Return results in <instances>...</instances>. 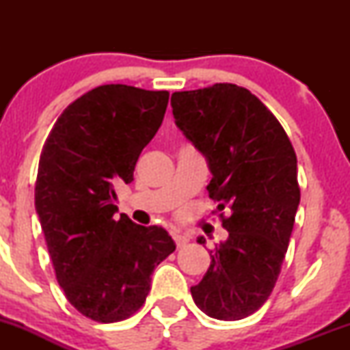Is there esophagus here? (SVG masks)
<instances>
[{"mask_svg": "<svg viewBox=\"0 0 350 350\" xmlns=\"http://www.w3.org/2000/svg\"><path fill=\"white\" fill-rule=\"evenodd\" d=\"M172 240H174L176 247H178V248L184 247V245L189 242V239L186 235H180V234H178V232H174V234H172Z\"/></svg>", "mask_w": 350, "mask_h": 350, "instance_id": "obj_1", "label": "esophagus"}]
</instances>
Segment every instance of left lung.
<instances>
[{
    "instance_id": "1",
    "label": "left lung",
    "mask_w": 350,
    "mask_h": 350,
    "mask_svg": "<svg viewBox=\"0 0 350 350\" xmlns=\"http://www.w3.org/2000/svg\"><path fill=\"white\" fill-rule=\"evenodd\" d=\"M171 105L176 124L206 154L208 198L228 232L192 299L214 319H243L271 295L286 255L301 198L296 152L276 116L235 83L174 92Z\"/></svg>"
}]
</instances>
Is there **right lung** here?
<instances>
[{
    "label": "right lung",
    "instance_id": "1",
    "mask_svg": "<svg viewBox=\"0 0 350 350\" xmlns=\"http://www.w3.org/2000/svg\"><path fill=\"white\" fill-rule=\"evenodd\" d=\"M167 102L166 90L100 85L62 111L42 146L34 200L55 278L72 306L97 323L135 314L152 270L176 250L164 228L124 214L116 220L113 204Z\"/></svg>",
    "mask_w": 350,
    "mask_h": 350
}]
</instances>
